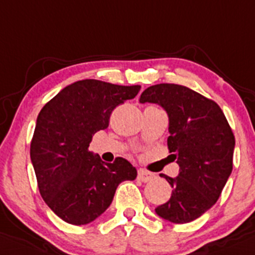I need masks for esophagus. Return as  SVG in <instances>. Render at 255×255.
<instances>
[{
    "label": "esophagus",
    "mask_w": 255,
    "mask_h": 255,
    "mask_svg": "<svg viewBox=\"0 0 255 255\" xmlns=\"http://www.w3.org/2000/svg\"><path fill=\"white\" fill-rule=\"evenodd\" d=\"M154 174L149 173V171L144 170V169H140V170L137 171V179H139L140 181H142V183H147V181H150L151 179H154Z\"/></svg>",
    "instance_id": "obj_1"
}]
</instances>
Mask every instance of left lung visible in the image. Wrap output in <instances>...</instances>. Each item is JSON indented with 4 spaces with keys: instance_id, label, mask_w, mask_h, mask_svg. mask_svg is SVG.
Instances as JSON below:
<instances>
[{
    "instance_id": "left-lung-1",
    "label": "left lung",
    "mask_w": 255,
    "mask_h": 255,
    "mask_svg": "<svg viewBox=\"0 0 255 255\" xmlns=\"http://www.w3.org/2000/svg\"><path fill=\"white\" fill-rule=\"evenodd\" d=\"M140 104L161 106L168 114V147L179 174L165 178L173 188L155 213L175 224L195 220L217 203L233 170L235 139L217 103L186 86L159 84L145 90Z\"/></svg>"
}]
</instances>
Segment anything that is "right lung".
Wrapping results in <instances>:
<instances>
[{
	"label": "right lung",
	"mask_w": 255,
	"mask_h": 255,
	"mask_svg": "<svg viewBox=\"0 0 255 255\" xmlns=\"http://www.w3.org/2000/svg\"><path fill=\"white\" fill-rule=\"evenodd\" d=\"M139 91V85L81 80L62 89L38 114L31 161L41 196L64 222H94L110 207L119 184L136 179L128 160L106 164L89 146L94 134L109 126L114 109Z\"/></svg>",
	"instance_id": "right-lung-1"
}]
</instances>
